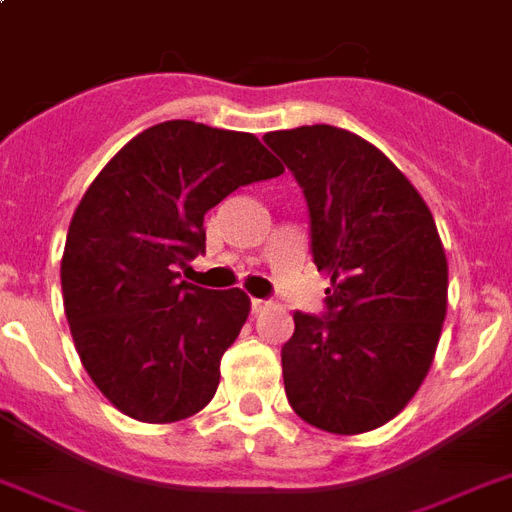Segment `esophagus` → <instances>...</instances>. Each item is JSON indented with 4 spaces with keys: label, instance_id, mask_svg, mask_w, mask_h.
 <instances>
[{
    "label": "esophagus",
    "instance_id": "1",
    "mask_svg": "<svg viewBox=\"0 0 512 512\" xmlns=\"http://www.w3.org/2000/svg\"><path fill=\"white\" fill-rule=\"evenodd\" d=\"M271 308V303L268 300H252V313H263Z\"/></svg>",
    "mask_w": 512,
    "mask_h": 512
}]
</instances>
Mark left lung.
<instances>
[{"mask_svg":"<svg viewBox=\"0 0 512 512\" xmlns=\"http://www.w3.org/2000/svg\"><path fill=\"white\" fill-rule=\"evenodd\" d=\"M311 209L313 263L329 316L295 313L281 348L284 390L313 428L356 436L420 390L446 319L449 265L436 220L369 140L313 124L268 132Z\"/></svg>","mask_w":512,"mask_h":512,"instance_id":"8db88e82","label":"left lung"}]
</instances>
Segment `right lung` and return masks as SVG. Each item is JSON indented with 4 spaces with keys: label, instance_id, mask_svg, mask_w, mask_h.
Segmentation results:
<instances>
[{
    "label": "right lung",
    "instance_id": "add662e5",
    "mask_svg": "<svg viewBox=\"0 0 512 512\" xmlns=\"http://www.w3.org/2000/svg\"><path fill=\"white\" fill-rule=\"evenodd\" d=\"M281 172L252 132L175 119L135 135L84 191L60 260L63 308L82 366L122 414L167 425L212 401L252 303L177 268L204 252L209 209Z\"/></svg>",
    "mask_w": 512,
    "mask_h": 512
}]
</instances>
